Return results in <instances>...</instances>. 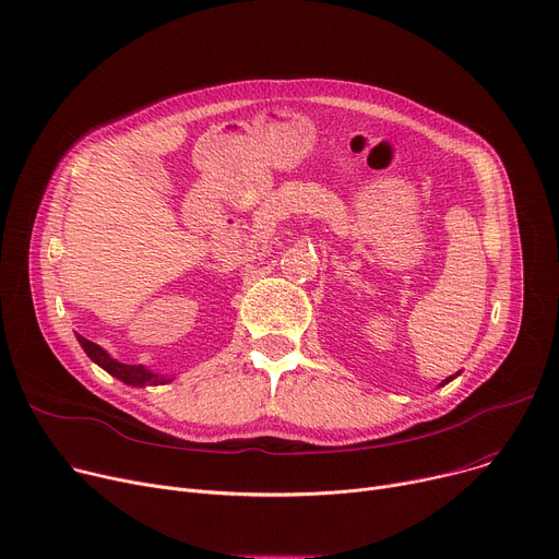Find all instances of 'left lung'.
I'll return each instance as SVG.
<instances>
[{
    "label": "left lung",
    "mask_w": 559,
    "mask_h": 559,
    "mask_svg": "<svg viewBox=\"0 0 559 559\" xmlns=\"http://www.w3.org/2000/svg\"><path fill=\"white\" fill-rule=\"evenodd\" d=\"M455 376H457V373H455ZM455 376H449V378H447V380H442V385H447V383H451V380H453V378H455Z\"/></svg>",
    "instance_id": "obj_1"
}]
</instances>
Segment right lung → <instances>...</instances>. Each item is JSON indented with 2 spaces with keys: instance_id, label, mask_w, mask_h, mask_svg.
Segmentation results:
<instances>
[{
  "instance_id": "right-lung-1",
  "label": "right lung",
  "mask_w": 559,
  "mask_h": 559,
  "mask_svg": "<svg viewBox=\"0 0 559 559\" xmlns=\"http://www.w3.org/2000/svg\"><path fill=\"white\" fill-rule=\"evenodd\" d=\"M79 344L83 346L85 356L91 358L95 365H99L104 371H108L110 376H115L117 380H122V383L131 385V388H146V385H165V383H171L174 378H167L163 373H156L152 369H146L144 365H127V362H120L110 358L108 350H104L99 344L85 340L81 335H76Z\"/></svg>"
}]
</instances>
